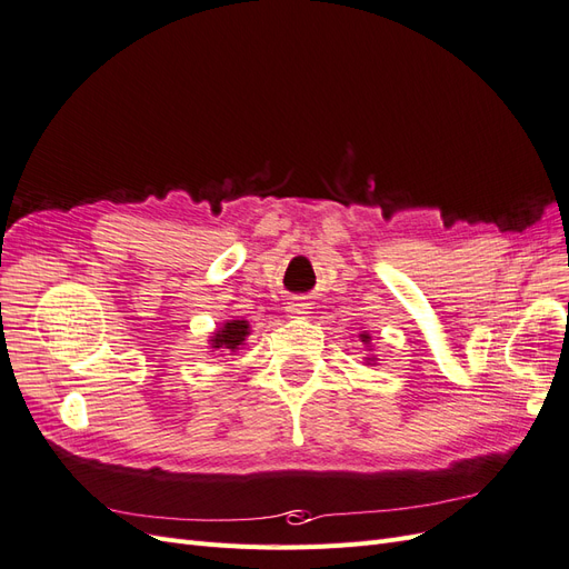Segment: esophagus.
Listing matches in <instances>:
<instances>
[{"instance_id": "34e87169", "label": "esophagus", "mask_w": 569, "mask_h": 569, "mask_svg": "<svg viewBox=\"0 0 569 569\" xmlns=\"http://www.w3.org/2000/svg\"><path fill=\"white\" fill-rule=\"evenodd\" d=\"M286 311H288L290 317H305L307 311H309V302H305L302 298H296V300H290L286 305Z\"/></svg>"}]
</instances>
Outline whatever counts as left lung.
Returning a JSON list of instances; mask_svg holds the SVG:
<instances>
[{
  "mask_svg": "<svg viewBox=\"0 0 569 569\" xmlns=\"http://www.w3.org/2000/svg\"><path fill=\"white\" fill-rule=\"evenodd\" d=\"M369 340H371L369 336H366V333H361V342H366V345H369Z\"/></svg>",
  "mask_w": 569,
  "mask_h": 569,
  "instance_id": "obj_1",
  "label": "left lung"
}]
</instances>
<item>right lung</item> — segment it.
<instances>
[{"label": "right lung", "mask_w": 569, "mask_h": 569, "mask_svg": "<svg viewBox=\"0 0 569 569\" xmlns=\"http://www.w3.org/2000/svg\"><path fill=\"white\" fill-rule=\"evenodd\" d=\"M246 336H248L246 321H229V323H224L222 331L214 333L212 347H224V350L233 352V350H238V345H243Z\"/></svg>", "instance_id": "right-lung-1"}]
</instances>
